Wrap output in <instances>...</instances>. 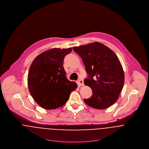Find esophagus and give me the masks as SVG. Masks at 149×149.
<instances>
[{
  "instance_id": "obj_1",
  "label": "esophagus",
  "mask_w": 149,
  "mask_h": 149,
  "mask_svg": "<svg viewBox=\"0 0 149 149\" xmlns=\"http://www.w3.org/2000/svg\"><path fill=\"white\" fill-rule=\"evenodd\" d=\"M78 83L80 86H84V81L82 79H79L78 80Z\"/></svg>"
}]
</instances>
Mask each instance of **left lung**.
I'll return each mask as SVG.
<instances>
[{"instance_id": "1", "label": "left lung", "mask_w": 149, "mask_h": 149, "mask_svg": "<svg viewBox=\"0 0 149 149\" xmlns=\"http://www.w3.org/2000/svg\"><path fill=\"white\" fill-rule=\"evenodd\" d=\"M82 58L87 73L84 83L92 90L87 105L97 109L109 107L118 100L124 83V72L116 54L99 42L73 47Z\"/></svg>"}]
</instances>
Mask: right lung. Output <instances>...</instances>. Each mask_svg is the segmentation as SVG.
Instances as JSON below:
<instances>
[{
  "label": "right lung",
  "mask_w": 149,
  "mask_h": 149,
  "mask_svg": "<svg viewBox=\"0 0 149 149\" xmlns=\"http://www.w3.org/2000/svg\"><path fill=\"white\" fill-rule=\"evenodd\" d=\"M72 51L53 48L38 55L32 62L28 73L29 92L42 108L51 110L61 107L70 93L77 88L74 81L66 78L63 66L66 55Z\"/></svg>",
  "instance_id": "obj_1"
}]
</instances>
